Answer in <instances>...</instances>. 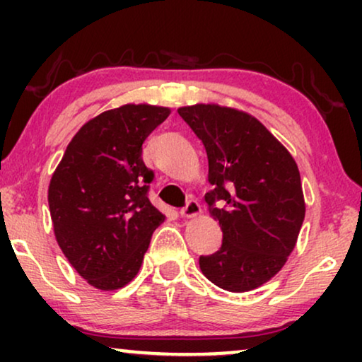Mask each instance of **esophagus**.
I'll return each mask as SVG.
<instances>
[{
  "mask_svg": "<svg viewBox=\"0 0 362 362\" xmlns=\"http://www.w3.org/2000/svg\"><path fill=\"white\" fill-rule=\"evenodd\" d=\"M199 212H201L199 202L194 201V199H189L186 202V206L180 211V214L182 217H186V219H189V217H196L197 214H199Z\"/></svg>",
  "mask_w": 362,
  "mask_h": 362,
  "instance_id": "obj_1",
  "label": "esophagus"
}]
</instances>
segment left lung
<instances>
[{"label":"left lung","instance_id":"1","mask_svg":"<svg viewBox=\"0 0 362 362\" xmlns=\"http://www.w3.org/2000/svg\"><path fill=\"white\" fill-rule=\"evenodd\" d=\"M182 120L206 148V202L222 229L221 249L199 257L207 280L249 291L279 274L305 219L298 166L286 148L249 113L214 103L181 107Z\"/></svg>","mask_w":362,"mask_h":362}]
</instances>
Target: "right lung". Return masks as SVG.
I'll return each mask as SVG.
<instances>
[{
    "label": "right lung",
    "mask_w": 362,
    "mask_h": 362,
    "mask_svg": "<svg viewBox=\"0 0 362 362\" xmlns=\"http://www.w3.org/2000/svg\"><path fill=\"white\" fill-rule=\"evenodd\" d=\"M170 108L128 103L107 110L76 133L49 185L57 244L98 290L135 279L165 216L148 199L155 177L141 158L148 135Z\"/></svg>",
    "instance_id": "obj_1"
}]
</instances>
